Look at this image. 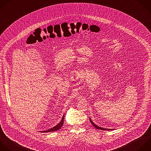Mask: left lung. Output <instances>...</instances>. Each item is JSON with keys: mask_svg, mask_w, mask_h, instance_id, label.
I'll return each mask as SVG.
<instances>
[{"mask_svg": "<svg viewBox=\"0 0 151 151\" xmlns=\"http://www.w3.org/2000/svg\"><path fill=\"white\" fill-rule=\"evenodd\" d=\"M89 120H90V122H91V123L96 128V129H99V130H113V129H104V128H103V127H99V126H98L97 125H96L91 120V119L89 118Z\"/></svg>", "mask_w": 151, "mask_h": 151, "instance_id": "8db88e82", "label": "left lung"}]
</instances>
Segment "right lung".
Listing matches in <instances>:
<instances>
[{
	"label": "right lung",
	"mask_w": 151,
	"mask_h": 151,
	"mask_svg": "<svg viewBox=\"0 0 151 151\" xmlns=\"http://www.w3.org/2000/svg\"><path fill=\"white\" fill-rule=\"evenodd\" d=\"M64 116H65V115L63 116V117H62V119L61 122H60L59 124H58L56 126H55V127H52V128H51V129H48V130H45V131H41V132H41V133L51 132H54V131H56V130H59V129L62 127V126L63 125V123H64Z\"/></svg>",
	"instance_id": "right-lung-1"
}]
</instances>
